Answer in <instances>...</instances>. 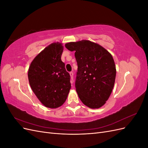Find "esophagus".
<instances>
[{
  "label": "esophagus",
  "instance_id": "esophagus-1",
  "mask_svg": "<svg viewBox=\"0 0 148 148\" xmlns=\"http://www.w3.org/2000/svg\"><path fill=\"white\" fill-rule=\"evenodd\" d=\"M70 75L71 77V83L72 84V83H73V73L72 72V71L70 72Z\"/></svg>",
  "mask_w": 148,
  "mask_h": 148
}]
</instances>
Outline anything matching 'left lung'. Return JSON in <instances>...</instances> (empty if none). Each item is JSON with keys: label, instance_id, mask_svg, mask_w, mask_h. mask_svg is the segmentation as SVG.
I'll use <instances>...</instances> for the list:
<instances>
[{"label": "left lung", "instance_id": "obj_1", "mask_svg": "<svg viewBox=\"0 0 148 148\" xmlns=\"http://www.w3.org/2000/svg\"><path fill=\"white\" fill-rule=\"evenodd\" d=\"M65 47L75 52V88L80 100L91 109L99 108L109 99L114 86L116 69L112 56L88 40L66 43Z\"/></svg>", "mask_w": 148, "mask_h": 148}]
</instances>
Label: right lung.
Masks as SVG:
<instances>
[{
	"instance_id": "obj_1",
	"label": "right lung",
	"mask_w": 148,
	"mask_h": 148,
	"mask_svg": "<svg viewBox=\"0 0 148 148\" xmlns=\"http://www.w3.org/2000/svg\"><path fill=\"white\" fill-rule=\"evenodd\" d=\"M62 44L49 45L31 62L28 70L30 86L43 105L57 108L66 101L71 88L70 76L61 60Z\"/></svg>"
}]
</instances>
